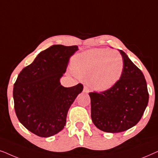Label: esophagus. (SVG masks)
Here are the masks:
<instances>
[{
	"instance_id": "1",
	"label": "esophagus",
	"mask_w": 158,
	"mask_h": 158,
	"mask_svg": "<svg viewBox=\"0 0 158 158\" xmlns=\"http://www.w3.org/2000/svg\"><path fill=\"white\" fill-rule=\"evenodd\" d=\"M83 92H85V93H89V89H88V88L86 87V86H84V88H83Z\"/></svg>"
}]
</instances>
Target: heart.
Here are the masks:
<instances>
[{
    "instance_id": "b5f03b06",
    "label": "heart",
    "mask_w": 158,
    "mask_h": 158,
    "mask_svg": "<svg viewBox=\"0 0 158 158\" xmlns=\"http://www.w3.org/2000/svg\"><path fill=\"white\" fill-rule=\"evenodd\" d=\"M72 68L75 74L88 81L92 88L104 91L111 88L122 78L124 62L117 51L92 49L75 56Z\"/></svg>"
}]
</instances>
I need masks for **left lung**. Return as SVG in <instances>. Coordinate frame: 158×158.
<instances>
[{"label":"left lung","mask_w":158,"mask_h":158,"mask_svg":"<svg viewBox=\"0 0 158 158\" xmlns=\"http://www.w3.org/2000/svg\"><path fill=\"white\" fill-rule=\"evenodd\" d=\"M119 52L124 62L120 81L105 91L89 93L93 122L106 132H122L135 126L149 101L143 73L124 52Z\"/></svg>","instance_id":"8db88e82"}]
</instances>
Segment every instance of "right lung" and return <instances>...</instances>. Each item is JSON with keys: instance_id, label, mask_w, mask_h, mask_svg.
<instances>
[{"instance_id": "right-lung-1", "label": "right lung", "mask_w": 158, "mask_h": 158, "mask_svg": "<svg viewBox=\"0 0 158 158\" xmlns=\"http://www.w3.org/2000/svg\"><path fill=\"white\" fill-rule=\"evenodd\" d=\"M77 50L76 45H52L23 68L14 83L13 96L17 118L39 137H51L64 128L70 106L83 91L81 83L65 88L60 82L69 59Z\"/></svg>"}]
</instances>
